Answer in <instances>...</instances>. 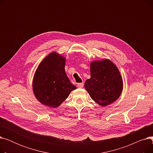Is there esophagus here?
<instances>
[{"label": "esophagus", "instance_id": "obj_1", "mask_svg": "<svg viewBox=\"0 0 153 153\" xmlns=\"http://www.w3.org/2000/svg\"><path fill=\"white\" fill-rule=\"evenodd\" d=\"M84 86V83H79L77 84V87L79 88H82Z\"/></svg>", "mask_w": 153, "mask_h": 153}]
</instances>
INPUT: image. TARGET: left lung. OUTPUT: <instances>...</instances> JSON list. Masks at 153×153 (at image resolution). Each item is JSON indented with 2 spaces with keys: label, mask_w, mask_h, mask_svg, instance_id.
Here are the masks:
<instances>
[{
  "label": "left lung",
  "mask_w": 153,
  "mask_h": 153,
  "mask_svg": "<svg viewBox=\"0 0 153 153\" xmlns=\"http://www.w3.org/2000/svg\"><path fill=\"white\" fill-rule=\"evenodd\" d=\"M91 78L84 84L92 99L102 107L115 102L121 95L123 82L119 69L108 59L90 63Z\"/></svg>",
  "instance_id": "obj_1"
}]
</instances>
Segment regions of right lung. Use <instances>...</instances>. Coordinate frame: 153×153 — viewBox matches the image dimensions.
Segmentation results:
<instances>
[{"label": "right lung", "mask_w": 153, "mask_h": 153, "mask_svg": "<svg viewBox=\"0 0 153 153\" xmlns=\"http://www.w3.org/2000/svg\"><path fill=\"white\" fill-rule=\"evenodd\" d=\"M66 59L56 51L51 52L35 71L32 89L36 99L44 105L57 108L76 89L66 74Z\"/></svg>", "instance_id": "1"}]
</instances>
